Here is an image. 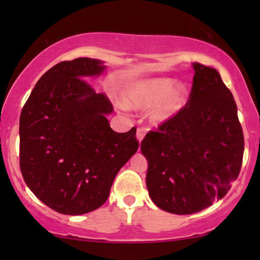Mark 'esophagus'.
<instances>
[{
  "label": "esophagus",
  "mask_w": 260,
  "mask_h": 260,
  "mask_svg": "<svg viewBox=\"0 0 260 260\" xmlns=\"http://www.w3.org/2000/svg\"><path fill=\"white\" fill-rule=\"evenodd\" d=\"M147 133V130L144 129V127H140V129H137V134H136V138L138 141V143H141L142 141H143L144 138V135Z\"/></svg>",
  "instance_id": "obj_1"
}]
</instances>
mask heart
Masks as SVG:
<instances>
[{
  "instance_id": "heart-1",
  "label": "heart",
  "mask_w": 260,
  "mask_h": 260,
  "mask_svg": "<svg viewBox=\"0 0 260 260\" xmlns=\"http://www.w3.org/2000/svg\"><path fill=\"white\" fill-rule=\"evenodd\" d=\"M124 105L134 110L152 109L150 118L156 124L173 119L186 105V84L172 78L152 77L125 85L122 92Z\"/></svg>"
}]
</instances>
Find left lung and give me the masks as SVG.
I'll list each match as a JSON object with an SVG mask.
<instances>
[{
  "label": "left lung",
  "instance_id": "left-lung-1",
  "mask_svg": "<svg viewBox=\"0 0 260 260\" xmlns=\"http://www.w3.org/2000/svg\"><path fill=\"white\" fill-rule=\"evenodd\" d=\"M191 66L195 76L186 106L141 143L149 197L162 211L179 215L200 212L225 197L244 155L233 94L215 69Z\"/></svg>",
  "mask_w": 260,
  "mask_h": 260
}]
</instances>
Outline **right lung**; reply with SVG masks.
<instances>
[{"label":"right lung","instance_id":"obj_1","mask_svg":"<svg viewBox=\"0 0 260 260\" xmlns=\"http://www.w3.org/2000/svg\"><path fill=\"white\" fill-rule=\"evenodd\" d=\"M105 70L98 59L59 62L39 79L21 112L23 180L39 200L61 214L101 207L138 149L136 129L113 131L106 118L112 104L85 80Z\"/></svg>","mask_w":260,"mask_h":260}]
</instances>
